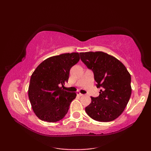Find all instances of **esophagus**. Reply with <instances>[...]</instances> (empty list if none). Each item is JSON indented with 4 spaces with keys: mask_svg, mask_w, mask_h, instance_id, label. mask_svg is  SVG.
I'll list each match as a JSON object with an SVG mask.
<instances>
[{
    "mask_svg": "<svg viewBox=\"0 0 151 151\" xmlns=\"http://www.w3.org/2000/svg\"><path fill=\"white\" fill-rule=\"evenodd\" d=\"M76 95H79V96H81V97H82V96H84V95L82 94L81 93H80V92H78V91L76 92Z\"/></svg>",
    "mask_w": 151,
    "mask_h": 151,
    "instance_id": "esophagus-1",
    "label": "esophagus"
}]
</instances>
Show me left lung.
Here are the masks:
<instances>
[{
    "mask_svg": "<svg viewBox=\"0 0 151 151\" xmlns=\"http://www.w3.org/2000/svg\"><path fill=\"white\" fill-rule=\"evenodd\" d=\"M81 60L94 73L97 87L102 88L97 97L86 107L87 114L100 122L115 120L123 113L132 93L131 76L116 58L97 52H81Z\"/></svg>",
    "mask_w": 151,
    "mask_h": 151,
    "instance_id": "obj_1",
    "label": "left lung"
}]
</instances>
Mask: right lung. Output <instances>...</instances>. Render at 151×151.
Here are the masks:
<instances>
[{"label": "right lung", "mask_w": 151, "mask_h": 151, "mask_svg": "<svg viewBox=\"0 0 151 151\" xmlns=\"http://www.w3.org/2000/svg\"><path fill=\"white\" fill-rule=\"evenodd\" d=\"M80 54L65 53L41 62L31 76L28 98L40 119L55 123L65 117L75 93L64 91L59 85L68 81L71 67L78 62Z\"/></svg>", "instance_id": "right-lung-1"}]
</instances>
